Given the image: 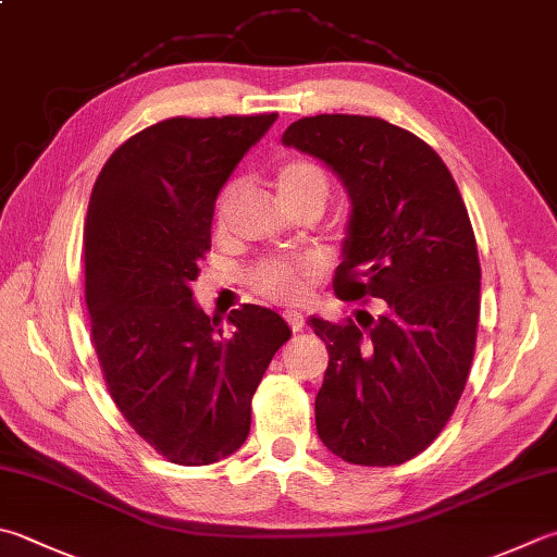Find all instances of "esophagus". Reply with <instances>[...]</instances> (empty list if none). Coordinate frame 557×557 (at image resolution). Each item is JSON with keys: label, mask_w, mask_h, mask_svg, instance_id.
<instances>
[{"label": "esophagus", "mask_w": 557, "mask_h": 557, "mask_svg": "<svg viewBox=\"0 0 557 557\" xmlns=\"http://www.w3.org/2000/svg\"><path fill=\"white\" fill-rule=\"evenodd\" d=\"M283 318H286L288 327L293 332H300L302 327H306V320H302V314L298 310H286V312H283Z\"/></svg>", "instance_id": "obj_1"}]
</instances>
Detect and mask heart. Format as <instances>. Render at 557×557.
<instances>
[{
  "instance_id": "obj_1",
  "label": "heart",
  "mask_w": 557,
  "mask_h": 557,
  "mask_svg": "<svg viewBox=\"0 0 557 557\" xmlns=\"http://www.w3.org/2000/svg\"><path fill=\"white\" fill-rule=\"evenodd\" d=\"M276 188L281 203L296 208L302 203H318L324 208V201L330 196V180L327 172L318 162L310 160H288L276 170ZM230 201H233V188H225L218 198L215 206V225L225 223ZM314 267L310 259H261L249 271V286L259 296L278 302H296L308 296V288L314 276Z\"/></svg>"
}]
</instances>
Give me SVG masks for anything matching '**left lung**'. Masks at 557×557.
<instances>
[{
    "mask_svg": "<svg viewBox=\"0 0 557 557\" xmlns=\"http://www.w3.org/2000/svg\"><path fill=\"white\" fill-rule=\"evenodd\" d=\"M281 140L351 198L334 293L383 300L377 318L308 322L330 351L318 434L346 463L400 466L442 434L473 363L480 259L466 203L442 157L383 119L320 113Z\"/></svg>",
    "mask_w": 557,
    "mask_h": 557,
    "instance_id": "obj_1",
    "label": "left lung"
}]
</instances>
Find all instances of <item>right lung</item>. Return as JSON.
I'll return each instance as SVG.
<instances>
[{
  "mask_svg": "<svg viewBox=\"0 0 557 557\" xmlns=\"http://www.w3.org/2000/svg\"><path fill=\"white\" fill-rule=\"evenodd\" d=\"M278 113L166 119L115 150L91 188L84 293L103 381L135 432L176 466L245 444L251 395L290 339L278 312L243 306L230 330L196 306L215 198Z\"/></svg>",
  "mask_w": 557,
  "mask_h": 557,
  "instance_id": "add662e5",
  "label": "right lung"
}]
</instances>
